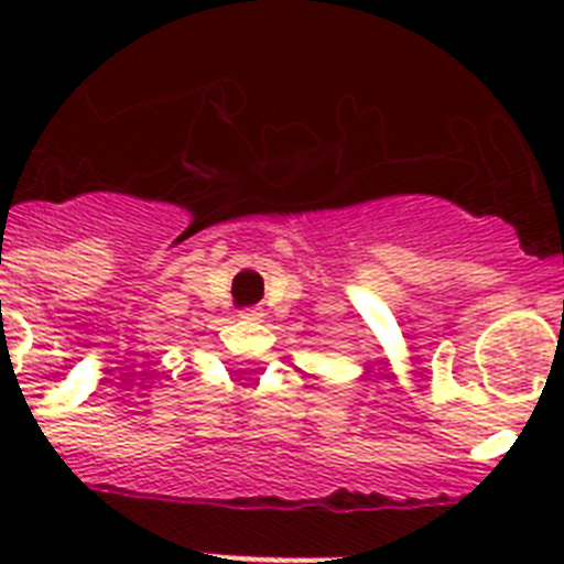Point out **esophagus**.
Wrapping results in <instances>:
<instances>
[{
    "label": "esophagus",
    "mask_w": 564,
    "mask_h": 564,
    "mask_svg": "<svg viewBox=\"0 0 564 564\" xmlns=\"http://www.w3.org/2000/svg\"><path fill=\"white\" fill-rule=\"evenodd\" d=\"M239 316H242V318H251V322H259V318L265 316V313L259 311V307H248V311H242V313H239Z\"/></svg>",
    "instance_id": "34e87169"
}]
</instances>
